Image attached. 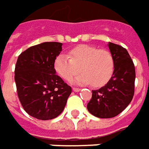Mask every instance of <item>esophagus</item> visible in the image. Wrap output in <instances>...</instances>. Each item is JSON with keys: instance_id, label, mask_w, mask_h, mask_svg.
Listing matches in <instances>:
<instances>
[{"instance_id": "34e87169", "label": "esophagus", "mask_w": 149, "mask_h": 149, "mask_svg": "<svg viewBox=\"0 0 149 149\" xmlns=\"http://www.w3.org/2000/svg\"><path fill=\"white\" fill-rule=\"evenodd\" d=\"M72 90H73L74 92H80V91H81V89H79V88H73Z\"/></svg>"}]
</instances>
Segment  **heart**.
Returning <instances> with one entry per match:
<instances>
[{
    "label": "heart",
    "instance_id": "heart-1",
    "mask_svg": "<svg viewBox=\"0 0 149 149\" xmlns=\"http://www.w3.org/2000/svg\"><path fill=\"white\" fill-rule=\"evenodd\" d=\"M114 59L111 52L97 49L89 45H79L68 51V56L59 54L54 61V68L61 77L70 81L79 72H82L74 79L78 85L91 84L102 86L110 81L114 72Z\"/></svg>",
    "mask_w": 149,
    "mask_h": 149
}]
</instances>
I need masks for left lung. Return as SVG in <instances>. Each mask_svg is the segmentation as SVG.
<instances>
[{
    "instance_id": "8db88e82",
    "label": "left lung",
    "mask_w": 149,
    "mask_h": 149,
    "mask_svg": "<svg viewBox=\"0 0 149 149\" xmlns=\"http://www.w3.org/2000/svg\"><path fill=\"white\" fill-rule=\"evenodd\" d=\"M114 59V72L103 87L92 90V97L87 105L90 114L101 118L115 117L128 106L134 96L136 71L127 51L122 46L109 42Z\"/></svg>"
}]
</instances>
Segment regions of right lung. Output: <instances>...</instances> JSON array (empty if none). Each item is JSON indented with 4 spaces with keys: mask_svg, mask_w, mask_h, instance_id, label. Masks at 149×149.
<instances>
[{
    "mask_svg": "<svg viewBox=\"0 0 149 149\" xmlns=\"http://www.w3.org/2000/svg\"><path fill=\"white\" fill-rule=\"evenodd\" d=\"M62 43L46 42L32 46L19 55L14 80L22 106L40 120L56 118L64 111L72 88L56 74L54 61Z\"/></svg>",
    "mask_w": 149,
    "mask_h": 149,
    "instance_id": "obj_1",
    "label": "right lung"
}]
</instances>
